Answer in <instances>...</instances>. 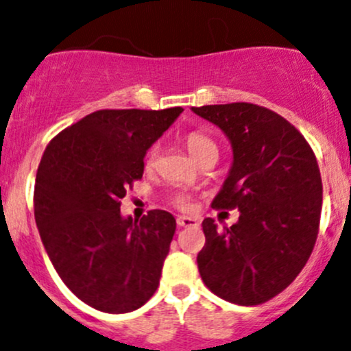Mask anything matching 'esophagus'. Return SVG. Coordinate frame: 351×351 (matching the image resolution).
Wrapping results in <instances>:
<instances>
[{
  "mask_svg": "<svg viewBox=\"0 0 351 351\" xmlns=\"http://www.w3.org/2000/svg\"><path fill=\"white\" fill-rule=\"evenodd\" d=\"M177 225L187 228V226L197 225V219L193 218V216H177Z\"/></svg>",
  "mask_w": 351,
  "mask_h": 351,
  "instance_id": "1",
  "label": "esophagus"
}]
</instances>
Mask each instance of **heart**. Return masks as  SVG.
<instances>
[{"label": "heart", "instance_id": "b5f03b06", "mask_svg": "<svg viewBox=\"0 0 351 351\" xmlns=\"http://www.w3.org/2000/svg\"><path fill=\"white\" fill-rule=\"evenodd\" d=\"M186 145H187V150L191 152V155H193L196 160H199L202 155L211 154V152H216V154H218V147H216V143L213 142L208 135H204V133L201 132L189 133L186 138ZM157 160H158V145H154L149 152H147L145 167L154 169L155 164H157ZM179 204L182 206L184 201H179Z\"/></svg>", "mask_w": 351, "mask_h": 351}]
</instances>
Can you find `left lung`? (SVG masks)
<instances>
[{
    "label": "left lung",
    "instance_id": "1",
    "mask_svg": "<svg viewBox=\"0 0 351 351\" xmlns=\"http://www.w3.org/2000/svg\"><path fill=\"white\" fill-rule=\"evenodd\" d=\"M218 126L233 150L213 208L240 211L233 226L202 221V282L225 301L256 306L282 292L308 262L319 228L323 184L304 136L252 103L191 108Z\"/></svg>",
    "mask_w": 351,
    "mask_h": 351
}]
</instances>
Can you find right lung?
Segmentation results:
<instances>
[{
	"label": "right lung",
	"mask_w": 351,
	"mask_h": 351,
	"mask_svg": "<svg viewBox=\"0 0 351 351\" xmlns=\"http://www.w3.org/2000/svg\"><path fill=\"white\" fill-rule=\"evenodd\" d=\"M182 111H95L43 152L34 197L38 233L62 282L91 308L132 313L157 291L176 218L154 209L133 219L121 215L120 199Z\"/></svg>",
	"instance_id": "right-lung-1"
}]
</instances>
